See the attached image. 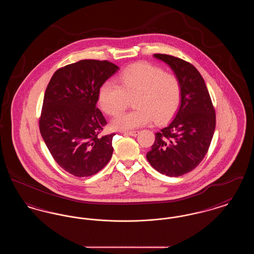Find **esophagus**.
Returning a JSON list of instances; mask_svg holds the SVG:
<instances>
[{"mask_svg": "<svg viewBox=\"0 0 254 254\" xmlns=\"http://www.w3.org/2000/svg\"><path fill=\"white\" fill-rule=\"evenodd\" d=\"M125 135H129V136H137L139 134V131H125Z\"/></svg>", "mask_w": 254, "mask_h": 254, "instance_id": "34e87169", "label": "esophagus"}]
</instances>
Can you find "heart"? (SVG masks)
Returning <instances> with one entry per match:
<instances>
[{
	"mask_svg": "<svg viewBox=\"0 0 254 254\" xmlns=\"http://www.w3.org/2000/svg\"><path fill=\"white\" fill-rule=\"evenodd\" d=\"M117 84L105 82L98 91V102L103 111L115 115L134 99L135 110L118 114L112 122L113 128L130 130L149 124L170 120L180 107L182 85L171 73L150 64L140 63L124 69L116 78Z\"/></svg>",
	"mask_w": 254,
	"mask_h": 254,
	"instance_id": "obj_1",
	"label": "heart"
}]
</instances>
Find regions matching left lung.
I'll use <instances>...</instances> for the list:
<instances>
[{"mask_svg": "<svg viewBox=\"0 0 254 254\" xmlns=\"http://www.w3.org/2000/svg\"><path fill=\"white\" fill-rule=\"evenodd\" d=\"M153 57L166 63L179 79L182 100L173 120L155 133L146 159L160 173L178 177L205 157L215 130V110L203 77L191 64L167 54Z\"/></svg>", "mask_w": 254, "mask_h": 254, "instance_id": "obj_1", "label": "left lung"}]
</instances>
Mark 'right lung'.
<instances>
[{
	"label": "right lung",
	"mask_w": 254,
	"mask_h": 254,
	"mask_svg": "<svg viewBox=\"0 0 254 254\" xmlns=\"http://www.w3.org/2000/svg\"><path fill=\"white\" fill-rule=\"evenodd\" d=\"M118 70L108 61L81 60L49 81L40 132L56 163L74 176L95 174L112 156L115 134L100 135L107 121L96 104L100 86Z\"/></svg>",
	"instance_id": "obj_1"
}]
</instances>
